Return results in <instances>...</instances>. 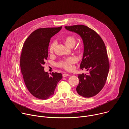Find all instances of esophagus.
I'll use <instances>...</instances> for the list:
<instances>
[{
	"label": "esophagus",
	"mask_w": 129,
	"mask_h": 129,
	"mask_svg": "<svg viewBox=\"0 0 129 129\" xmlns=\"http://www.w3.org/2000/svg\"><path fill=\"white\" fill-rule=\"evenodd\" d=\"M69 76V75L68 74V73H64V74L63 75V77H68V76Z\"/></svg>",
	"instance_id": "34e87169"
}]
</instances>
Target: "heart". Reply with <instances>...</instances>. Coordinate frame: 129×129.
I'll list each match as a JSON object with an SVG mask.
<instances>
[{
  "label": "heart",
  "mask_w": 129,
  "mask_h": 129,
  "mask_svg": "<svg viewBox=\"0 0 129 129\" xmlns=\"http://www.w3.org/2000/svg\"><path fill=\"white\" fill-rule=\"evenodd\" d=\"M64 42L66 45L69 47H73L76 44V39L73 36H68L65 38ZM57 45V42L53 41L52 42L49 46V52L52 53ZM77 62V59L75 57H70L65 59V60L61 61L58 63L59 67L67 70H70L73 69L72 65Z\"/></svg>",
  "instance_id": "b5f03b06"
}]
</instances>
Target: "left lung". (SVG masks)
Masks as SVG:
<instances>
[{
  "instance_id": "obj_1",
  "label": "left lung",
  "mask_w": 129,
  "mask_h": 129,
  "mask_svg": "<svg viewBox=\"0 0 129 129\" xmlns=\"http://www.w3.org/2000/svg\"><path fill=\"white\" fill-rule=\"evenodd\" d=\"M69 31L80 35L84 43V53L81 69L88 73L78 75L79 84L76 90L84 98L96 95L105 85L110 64L105 44L100 36L94 30L84 25L65 26Z\"/></svg>"
}]
</instances>
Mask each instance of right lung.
<instances>
[{
    "instance_id": "right-lung-1",
    "label": "right lung",
    "mask_w": 129,
    "mask_h": 129,
    "mask_svg": "<svg viewBox=\"0 0 129 129\" xmlns=\"http://www.w3.org/2000/svg\"><path fill=\"white\" fill-rule=\"evenodd\" d=\"M62 28H40L28 37L22 47L20 67L25 86L35 98L46 100L53 94L57 84L62 78L61 73L52 72L49 76L43 66L48 57L50 38Z\"/></svg>"
}]
</instances>
